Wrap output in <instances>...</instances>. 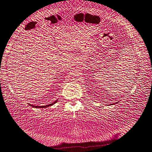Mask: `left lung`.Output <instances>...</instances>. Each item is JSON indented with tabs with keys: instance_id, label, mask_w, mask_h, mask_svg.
Instances as JSON below:
<instances>
[{
	"instance_id": "obj_1",
	"label": "left lung",
	"mask_w": 152,
	"mask_h": 152,
	"mask_svg": "<svg viewBox=\"0 0 152 152\" xmlns=\"http://www.w3.org/2000/svg\"><path fill=\"white\" fill-rule=\"evenodd\" d=\"M114 104H115V103H113V104H112V105H114Z\"/></svg>"
}]
</instances>
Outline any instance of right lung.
Returning <instances> with one entry per match:
<instances>
[{
	"instance_id": "add662e5",
	"label": "right lung",
	"mask_w": 152,
	"mask_h": 152,
	"mask_svg": "<svg viewBox=\"0 0 152 152\" xmlns=\"http://www.w3.org/2000/svg\"><path fill=\"white\" fill-rule=\"evenodd\" d=\"M57 100H58V99H57ZM57 100L55 101V102H54L53 103H50V104H49V105H42V106H38V105H37V106H36V105H32V104H28V105H31V106L33 107H37V108H43V107H44V108H45V107H47L51 106V105H53V104H55V103L57 102Z\"/></svg>"
}]
</instances>
